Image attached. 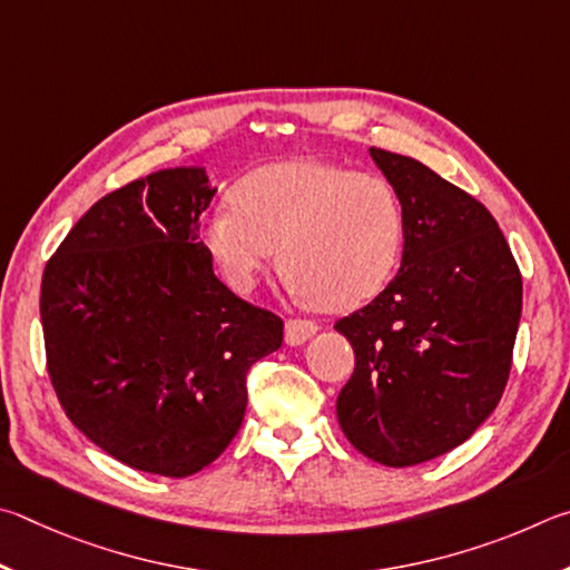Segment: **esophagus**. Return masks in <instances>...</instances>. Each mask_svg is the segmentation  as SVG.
<instances>
[{
  "label": "esophagus",
  "mask_w": 570,
  "mask_h": 570,
  "mask_svg": "<svg viewBox=\"0 0 570 570\" xmlns=\"http://www.w3.org/2000/svg\"><path fill=\"white\" fill-rule=\"evenodd\" d=\"M315 333H317V325L313 321H301V317H295V321L285 323V343L287 345H303L311 341Z\"/></svg>",
  "instance_id": "34e87169"
}]
</instances>
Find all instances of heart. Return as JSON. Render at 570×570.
Here are the masks:
<instances>
[{
    "label": "heart",
    "instance_id": "1",
    "mask_svg": "<svg viewBox=\"0 0 570 570\" xmlns=\"http://www.w3.org/2000/svg\"><path fill=\"white\" fill-rule=\"evenodd\" d=\"M203 243L237 293L253 291L283 246L279 263L301 301L351 311L395 275L405 213L381 175L287 159L239 179L233 203L205 219Z\"/></svg>",
    "mask_w": 570,
    "mask_h": 570
}]
</instances>
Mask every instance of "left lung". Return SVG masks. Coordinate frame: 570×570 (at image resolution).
I'll return each mask as SVG.
<instances>
[{
    "mask_svg": "<svg viewBox=\"0 0 570 570\" xmlns=\"http://www.w3.org/2000/svg\"><path fill=\"white\" fill-rule=\"evenodd\" d=\"M401 197L397 275L335 323L355 371L337 395L347 441L407 468L453 451L495 411L513 363L523 279L493 215L413 157L371 147Z\"/></svg>",
    "mask_w": 570,
    "mask_h": 570,
    "instance_id": "left-lung-1",
    "label": "left lung"
}]
</instances>
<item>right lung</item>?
Returning a JSON list of instances; mask_svg holds the SVG:
<instances>
[{"label":"right lung","instance_id":"add662e5","mask_svg":"<svg viewBox=\"0 0 570 570\" xmlns=\"http://www.w3.org/2000/svg\"><path fill=\"white\" fill-rule=\"evenodd\" d=\"M203 167L135 179L87 209L42 275L47 371L89 441L145 473L187 478L243 425L247 373L283 321L219 283L197 219Z\"/></svg>","mask_w":570,"mask_h":570}]
</instances>
